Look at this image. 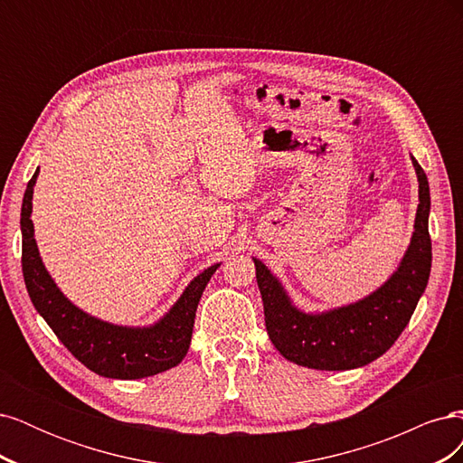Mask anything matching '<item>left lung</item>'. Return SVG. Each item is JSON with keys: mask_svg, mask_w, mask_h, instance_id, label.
Returning <instances> with one entry per match:
<instances>
[{"mask_svg": "<svg viewBox=\"0 0 463 463\" xmlns=\"http://www.w3.org/2000/svg\"><path fill=\"white\" fill-rule=\"evenodd\" d=\"M419 181V206L411 243L386 282L365 299L325 313H305L291 303L279 279L255 260L264 322L274 347L288 361L318 371L369 365L386 354L408 326L430 274V193L423 167L411 156Z\"/></svg>", "mask_w": 463, "mask_h": 463, "instance_id": "obj_1", "label": "left lung"}]
</instances>
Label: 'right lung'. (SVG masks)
Wrapping results in <instances>:
<instances>
[{
	"mask_svg": "<svg viewBox=\"0 0 463 463\" xmlns=\"http://www.w3.org/2000/svg\"><path fill=\"white\" fill-rule=\"evenodd\" d=\"M36 177L38 170L24 191L21 232L24 284L40 317L82 365L100 376L135 381L179 365L187 355L203 291L220 264L193 278L172 309L152 326H118L87 315L63 296L40 259L31 220Z\"/></svg>",
	"mask_w": 463,
	"mask_h": 463,
	"instance_id": "add662e5",
	"label": "right lung"
}]
</instances>
